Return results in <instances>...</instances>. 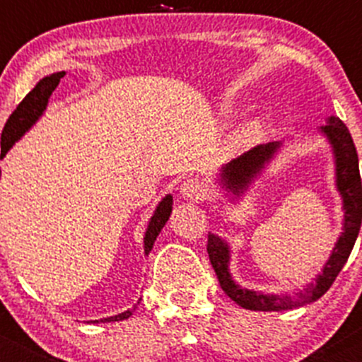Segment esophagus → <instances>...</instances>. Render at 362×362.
Segmentation results:
<instances>
[{
	"label": "esophagus",
	"mask_w": 362,
	"mask_h": 362,
	"mask_svg": "<svg viewBox=\"0 0 362 362\" xmlns=\"http://www.w3.org/2000/svg\"><path fill=\"white\" fill-rule=\"evenodd\" d=\"M180 194L182 198L187 199V202H203L208 196V189L202 180H198V178H187V180L182 184Z\"/></svg>",
	"instance_id": "1"
}]
</instances>
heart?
<instances>
[{
	"label": "heart",
	"mask_w": 362,
	"mask_h": 362,
	"mask_svg": "<svg viewBox=\"0 0 362 362\" xmlns=\"http://www.w3.org/2000/svg\"><path fill=\"white\" fill-rule=\"evenodd\" d=\"M259 131V124L257 122H250L247 124L245 127L242 129V133H240V136L243 138V140H250V138H254L255 134H257Z\"/></svg>",
	"instance_id": "1"
}]
</instances>
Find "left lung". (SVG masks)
I'll return each mask as SVG.
<instances>
[{
  "mask_svg": "<svg viewBox=\"0 0 362 362\" xmlns=\"http://www.w3.org/2000/svg\"><path fill=\"white\" fill-rule=\"evenodd\" d=\"M320 133L329 140L333 147L334 164H337V189L343 199V233L339 235L337 245L331 252L329 259L324 264L322 273H319L315 282L308 284L303 291L291 296L262 294L257 291L243 289L233 280L229 273V245L215 235H208V257L217 273L222 291L242 308L254 312H280V310L298 308L317 301L320 296L327 293L338 273L345 266L350 252L354 249L362 222V184L359 175V159H357L356 145L345 124L338 117H331L327 126L320 127ZM280 148V141H272L266 145H257L240 158L233 159L221 170V184L226 191L242 196L249 184L262 171V168L273 159Z\"/></svg>",
  "mask_w": 362,
  "mask_h": 362,
  "instance_id": "left-lung-1",
  "label": "left lung"
}]
</instances>
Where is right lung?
<instances>
[{
    "label": "right lung",
    "instance_id": "obj_1",
    "mask_svg": "<svg viewBox=\"0 0 362 362\" xmlns=\"http://www.w3.org/2000/svg\"><path fill=\"white\" fill-rule=\"evenodd\" d=\"M64 75H66L64 71H57V73H52V75H49V76H45V78L40 80V82L35 86V89H33L31 93H28V96L21 101L19 107H17L16 110H13L12 115L8 117V120H6L5 127H3V133H1L0 159L5 158L6 152L13 147V144H16L17 140H21V138L24 136L25 131L31 129L33 124H35L36 120L43 115V112H45V108H47V103H49L50 94L54 93V89H56L57 86H59L61 78H63ZM0 175H1V170H0ZM171 204H173V196L166 194L163 198V202L158 204V208H156V211H154V215L151 217V221H148L147 231H145V238H144L145 254H148V252L152 250V247H154V242H156V238L159 236L160 229L164 228V224H166L168 218H170ZM134 308H136V306H134ZM134 308L126 310V312L119 313V315L107 317V319L90 320V322H115V320L129 319V317L133 315Z\"/></svg>",
    "mask_w": 362,
    "mask_h": 362
}]
</instances>
